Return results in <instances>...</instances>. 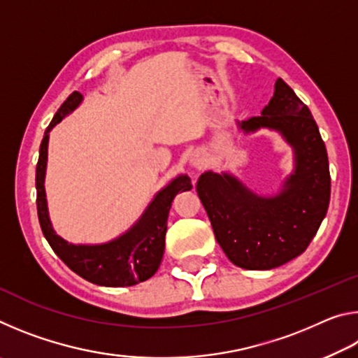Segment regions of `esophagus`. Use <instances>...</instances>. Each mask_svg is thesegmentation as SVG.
I'll return each instance as SVG.
<instances>
[{
  "label": "esophagus",
  "instance_id": "1",
  "mask_svg": "<svg viewBox=\"0 0 358 358\" xmlns=\"http://www.w3.org/2000/svg\"><path fill=\"white\" fill-rule=\"evenodd\" d=\"M201 157H192V164L194 166H199V164H201Z\"/></svg>",
  "mask_w": 358,
  "mask_h": 358
}]
</instances>
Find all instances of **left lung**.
Returning <instances> with one entry per match:
<instances>
[{
  "mask_svg": "<svg viewBox=\"0 0 358 358\" xmlns=\"http://www.w3.org/2000/svg\"><path fill=\"white\" fill-rule=\"evenodd\" d=\"M238 126L245 132L280 131L295 150L294 175L278 196L260 197L227 173L205 172L197 194L230 262L246 270H270L300 256L325 217L329 156L310 108L282 78L276 80L262 115Z\"/></svg>",
  "mask_w": 358,
  "mask_h": 358,
  "instance_id": "obj_1",
  "label": "left lung"
}]
</instances>
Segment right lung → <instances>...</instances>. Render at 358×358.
Masks as SVG:
<instances>
[{
  "instance_id": "1",
  "label": "right lung",
  "mask_w": 358,
  "mask_h": 358,
  "mask_svg": "<svg viewBox=\"0 0 358 358\" xmlns=\"http://www.w3.org/2000/svg\"><path fill=\"white\" fill-rule=\"evenodd\" d=\"M80 101L82 94L78 92L69 94L50 121L41 142L39 159L36 166V205L42 234L57 256L83 280L107 287L134 286L137 282L147 281L159 268L166 246L167 217L173 197L180 191L191 189V180L186 175H180L167 187L157 192L155 201L148 205L136 226L117 240L88 246L71 245L58 237L48 220L44 191L48 132L66 115L74 110Z\"/></svg>"
}]
</instances>
